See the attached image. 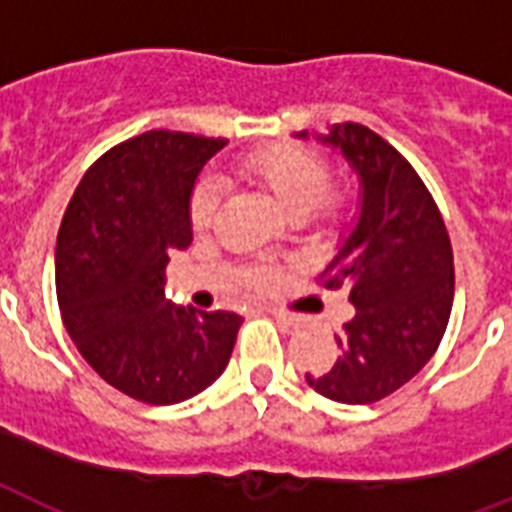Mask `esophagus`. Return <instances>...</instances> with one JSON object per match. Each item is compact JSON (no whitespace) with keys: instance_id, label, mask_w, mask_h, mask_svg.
I'll return each instance as SVG.
<instances>
[{"instance_id":"34e87169","label":"esophagus","mask_w":512,"mask_h":512,"mask_svg":"<svg viewBox=\"0 0 512 512\" xmlns=\"http://www.w3.org/2000/svg\"><path fill=\"white\" fill-rule=\"evenodd\" d=\"M271 316L276 321H281V324H284V327H297V319L295 316H289L287 311H279V308H271Z\"/></svg>"}]
</instances>
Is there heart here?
I'll return each instance as SVG.
<instances>
[{
    "label": "heart",
    "instance_id": "b5f03b06",
    "mask_svg": "<svg viewBox=\"0 0 512 512\" xmlns=\"http://www.w3.org/2000/svg\"><path fill=\"white\" fill-rule=\"evenodd\" d=\"M241 172L252 183L265 188L289 215L295 217L308 215L311 209H319L327 201L324 193H327L329 177H332L327 159L319 151L297 146V143H276V146L252 151L241 159ZM217 201H220V191H217L215 180H209V177L199 180L191 193V204H188V220H191L193 231H207L212 225ZM271 281V268H257L252 273L255 287H268Z\"/></svg>",
    "mask_w": 512,
    "mask_h": 512
}]
</instances>
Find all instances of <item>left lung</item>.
<instances>
[{"label": "left lung", "instance_id": "left-lung-1", "mask_svg": "<svg viewBox=\"0 0 512 512\" xmlns=\"http://www.w3.org/2000/svg\"><path fill=\"white\" fill-rule=\"evenodd\" d=\"M305 138V132H300ZM324 143L361 177V212L321 287L350 289L356 316L342 324L327 374H305L340 404H374L412 380L436 353L454 300V257L444 217L414 167L364 124H335Z\"/></svg>", "mask_w": 512, "mask_h": 512}]
</instances>
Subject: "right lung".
<instances>
[{
    "instance_id": "obj_1",
    "label": "right lung",
    "mask_w": 512,
    "mask_h": 512,
    "mask_svg": "<svg viewBox=\"0 0 512 512\" xmlns=\"http://www.w3.org/2000/svg\"><path fill=\"white\" fill-rule=\"evenodd\" d=\"M223 138L151 130L100 156L68 201L55 247L66 332L95 372L143 404L196 396L223 374L241 316L164 297L172 249L191 244L188 204Z\"/></svg>"
}]
</instances>
